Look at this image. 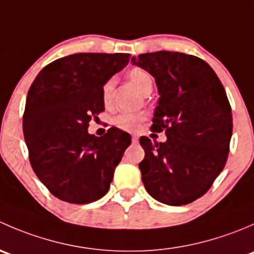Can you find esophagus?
<instances>
[{
  "mask_svg": "<svg viewBox=\"0 0 254 254\" xmlns=\"http://www.w3.org/2000/svg\"><path fill=\"white\" fill-rule=\"evenodd\" d=\"M131 142L132 143H137V142H139V137H137L136 135H132V136H131Z\"/></svg>",
  "mask_w": 254,
  "mask_h": 254,
  "instance_id": "34e87169",
  "label": "esophagus"
}]
</instances>
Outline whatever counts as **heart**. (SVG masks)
<instances>
[{"label":"heart","mask_w":254,"mask_h":254,"mask_svg":"<svg viewBox=\"0 0 254 254\" xmlns=\"http://www.w3.org/2000/svg\"><path fill=\"white\" fill-rule=\"evenodd\" d=\"M127 78L129 81L139 89L140 93L143 96H147L151 93L153 88V79L151 77L147 71L142 68L135 67L127 72ZM115 78H109L104 82L102 87V99L106 107L112 106L113 103V94H114L115 88ZM147 115L146 113H120L113 119V124L118 129L124 130V131H136L140 129L141 124L146 120Z\"/></svg>","instance_id":"heart-1"}]
</instances>
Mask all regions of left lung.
<instances>
[{
    "mask_svg": "<svg viewBox=\"0 0 254 254\" xmlns=\"http://www.w3.org/2000/svg\"><path fill=\"white\" fill-rule=\"evenodd\" d=\"M131 63L156 79L160 98L152 130L167 135L166 142L140 137L142 183L160 203L186 205L204 195L226 165L232 135L226 92L209 64L196 56L156 51Z\"/></svg>",
    "mask_w": 254,
    "mask_h": 254,
    "instance_id": "1",
    "label": "left lung"
}]
</instances>
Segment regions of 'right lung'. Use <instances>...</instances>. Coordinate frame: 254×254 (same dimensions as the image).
<instances>
[{
    "mask_svg": "<svg viewBox=\"0 0 254 254\" xmlns=\"http://www.w3.org/2000/svg\"><path fill=\"white\" fill-rule=\"evenodd\" d=\"M129 54L79 53L45 66L28 91L23 134L33 171L53 195L88 204L106 195L115 167L131 143L111 127L88 134L92 118L104 111L102 87L127 65Z\"/></svg>",
    "mask_w": 254,
    "mask_h": 254,
    "instance_id": "add662e5",
    "label": "right lung"
}]
</instances>
